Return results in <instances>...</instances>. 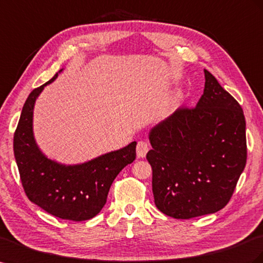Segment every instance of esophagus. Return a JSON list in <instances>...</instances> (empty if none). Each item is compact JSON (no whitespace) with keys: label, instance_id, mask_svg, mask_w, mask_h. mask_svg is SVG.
<instances>
[{"label":"esophagus","instance_id":"esophagus-1","mask_svg":"<svg viewBox=\"0 0 263 263\" xmlns=\"http://www.w3.org/2000/svg\"><path fill=\"white\" fill-rule=\"evenodd\" d=\"M148 151H149V146L146 141H143V140L138 141L137 147H136V153H137L138 158H144L146 154L148 153Z\"/></svg>","mask_w":263,"mask_h":263}]
</instances>
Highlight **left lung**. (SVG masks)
Returning <instances> with one entry per match:
<instances>
[{
    "label": "left lung",
    "mask_w": 263,
    "mask_h": 263,
    "mask_svg": "<svg viewBox=\"0 0 263 263\" xmlns=\"http://www.w3.org/2000/svg\"><path fill=\"white\" fill-rule=\"evenodd\" d=\"M203 72L196 107L177 109L148 135L155 204L176 219L222 209L246 167L243 110L214 75Z\"/></svg>",
    "instance_id": "left-lung-1"
}]
</instances>
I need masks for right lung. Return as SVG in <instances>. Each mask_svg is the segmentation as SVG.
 Wrapping results in <instances>:
<instances>
[{
  "mask_svg": "<svg viewBox=\"0 0 263 263\" xmlns=\"http://www.w3.org/2000/svg\"><path fill=\"white\" fill-rule=\"evenodd\" d=\"M63 69L28 95L14 134V157L28 199L58 218L84 221L103 209L112 181L136 158L137 143L81 164L66 165L48 158L34 137V106Z\"/></svg>",
  "mask_w": 263,
  "mask_h": 263,
  "instance_id": "add662e5",
  "label": "right lung"
}]
</instances>
